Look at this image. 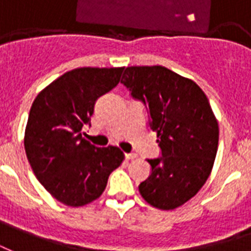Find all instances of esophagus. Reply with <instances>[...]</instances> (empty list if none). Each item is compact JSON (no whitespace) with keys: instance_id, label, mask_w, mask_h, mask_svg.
Wrapping results in <instances>:
<instances>
[{"instance_id":"esophagus-1","label":"esophagus","mask_w":251,"mask_h":251,"mask_svg":"<svg viewBox=\"0 0 251 251\" xmlns=\"http://www.w3.org/2000/svg\"><path fill=\"white\" fill-rule=\"evenodd\" d=\"M126 159H127V160L136 159V154H135V153H126Z\"/></svg>"}]
</instances>
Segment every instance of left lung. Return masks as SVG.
<instances>
[{"mask_svg": "<svg viewBox=\"0 0 251 251\" xmlns=\"http://www.w3.org/2000/svg\"><path fill=\"white\" fill-rule=\"evenodd\" d=\"M122 83L148 108L161 157L148 159L152 173L139 185L154 208L172 210L195 197L212 172L218 123L204 91L163 66H131Z\"/></svg>", "mask_w": 251, "mask_h": 251, "instance_id": "left-lung-1", "label": "left lung"}]
</instances>
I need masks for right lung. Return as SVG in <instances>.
<instances>
[{
  "label": "right lung",
  "mask_w": 251,
  "mask_h": 251,
  "mask_svg": "<svg viewBox=\"0 0 251 251\" xmlns=\"http://www.w3.org/2000/svg\"><path fill=\"white\" fill-rule=\"evenodd\" d=\"M124 67H79L39 92L30 108L25 151L45 189L67 206H84L104 192L123 163L118 147L98 148L82 136L99 97L116 86Z\"/></svg>",
  "instance_id": "obj_1"
}]
</instances>
